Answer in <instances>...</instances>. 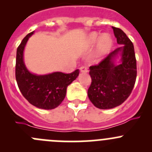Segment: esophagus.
Here are the masks:
<instances>
[{"label":"esophagus","instance_id":"esophagus-1","mask_svg":"<svg viewBox=\"0 0 152 152\" xmlns=\"http://www.w3.org/2000/svg\"><path fill=\"white\" fill-rule=\"evenodd\" d=\"M80 70L81 72H87V70H88V68H87V66H82L80 67Z\"/></svg>","mask_w":152,"mask_h":152}]
</instances>
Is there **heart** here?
Returning a JSON list of instances; mask_svg holds the SVG:
<instances>
[{"instance_id": "obj_1", "label": "heart", "mask_w": 152, "mask_h": 152, "mask_svg": "<svg viewBox=\"0 0 152 152\" xmlns=\"http://www.w3.org/2000/svg\"><path fill=\"white\" fill-rule=\"evenodd\" d=\"M99 37V34L96 33V32H94V33H92L90 34L89 39H90V42L91 43H95L98 40ZM112 44H113L112 38L108 34H103L101 37L100 39H99V51L101 53H104V52L108 50L110 48V47L112 46Z\"/></svg>"}]
</instances>
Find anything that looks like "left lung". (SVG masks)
Wrapping results in <instances>:
<instances>
[{
	"label": "left lung",
	"mask_w": 152,
	"mask_h": 152,
	"mask_svg": "<svg viewBox=\"0 0 152 152\" xmlns=\"http://www.w3.org/2000/svg\"><path fill=\"white\" fill-rule=\"evenodd\" d=\"M120 47L112 51L97 65L90 67L92 82L87 90L90 102L97 108L106 110L124 103L131 94L137 77V62L133 43L119 28L113 26ZM122 53V62L115 66L112 59Z\"/></svg>",
	"instance_id": "obj_1"
}]
</instances>
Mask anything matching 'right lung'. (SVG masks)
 Returning a JSON list of instances; mask_svg holds the SVG:
<instances>
[{
    "label": "right lung",
    "mask_w": 152,
    "mask_h": 152,
    "mask_svg": "<svg viewBox=\"0 0 152 152\" xmlns=\"http://www.w3.org/2000/svg\"><path fill=\"white\" fill-rule=\"evenodd\" d=\"M33 33L28 34L17 49L15 77L21 93L29 103L38 108L52 110L64 100L67 86L77 78L79 70L70 73L55 72L43 76L31 73L24 65L23 50Z\"/></svg>",
    "instance_id": "right-lung-1"
}]
</instances>
